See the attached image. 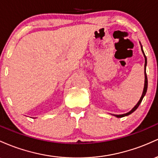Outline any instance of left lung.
<instances>
[{
    "label": "left lung",
    "mask_w": 158,
    "mask_h": 158,
    "mask_svg": "<svg viewBox=\"0 0 158 158\" xmlns=\"http://www.w3.org/2000/svg\"><path fill=\"white\" fill-rule=\"evenodd\" d=\"M140 46H141V50H142V52H143V56H144V58H145V72H144V73H145V84H144V88H143V94H142L141 98H140V99H139V102H137V104H136V105L134 106V107L132 108L131 110L129 111L128 113H125V114H122V115H115V114H113V116H116V117H117V118H122V117H124V116H128V115L131 114V113H132L133 112H134V111H135L137 109L138 107H139V104H141L142 101H143V98H144V96H145V95H146V92H147V88H148V79H147L146 71V65H147V58H146V55H145V53H144V51H143V46H142L141 43H140Z\"/></svg>",
    "instance_id": "obj_1"
}]
</instances>
